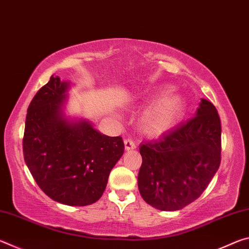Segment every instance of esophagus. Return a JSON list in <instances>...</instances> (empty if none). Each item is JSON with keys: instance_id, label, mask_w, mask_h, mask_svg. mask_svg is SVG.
Masks as SVG:
<instances>
[{"instance_id": "esophagus-1", "label": "esophagus", "mask_w": 249, "mask_h": 249, "mask_svg": "<svg viewBox=\"0 0 249 249\" xmlns=\"http://www.w3.org/2000/svg\"><path fill=\"white\" fill-rule=\"evenodd\" d=\"M124 145H125V149L126 150H132L136 148V145H135V142L130 140V138H126L124 141Z\"/></svg>"}]
</instances>
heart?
Segmentation results:
<instances>
[{
    "instance_id": "heart-1",
    "label": "heart",
    "mask_w": 249,
    "mask_h": 249,
    "mask_svg": "<svg viewBox=\"0 0 249 249\" xmlns=\"http://www.w3.org/2000/svg\"><path fill=\"white\" fill-rule=\"evenodd\" d=\"M171 91V87L163 88L162 98L147 108L141 116V128L149 136H158L168 132L182 115L184 100L179 94H169Z\"/></svg>"
}]
</instances>
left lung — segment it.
Segmentation results:
<instances>
[{
  "label": "left lung",
  "instance_id": "1",
  "mask_svg": "<svg viewBox=\"0 0 249 249\" xmlns=\"http://www.w3.org/2000/svg\"><path fill=\"white\" fill-rule=\"evenodd\" d=\"M221 132L215 107L202 99L195 117L142 142L138 189L146 203L177 211L196 200L220 167Z\"/></svg>",
  "mask_w": 249,
  "mask_h": 249
}]
</instances>
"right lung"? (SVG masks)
Masks as SVG:
<instances>
[{
  "label": "right lung",
  "mask_w": 249,
  "mask_h": 249,
  "mask_svg": "<svg viewBox=\"0 0 249 249\" xmlns=\"http://www.w3.org/2000/svg\"><path fill=\"white\" fill-rule=\"evenodd\" d=\"M70 82L52 75L29 104L25 122V162L50 199L71 206L94 203L124 154L121 136L101 134L87 120L65 114Z\"/></svg>",
  "instance_id": "right-lung-1"
}]
</instances>
